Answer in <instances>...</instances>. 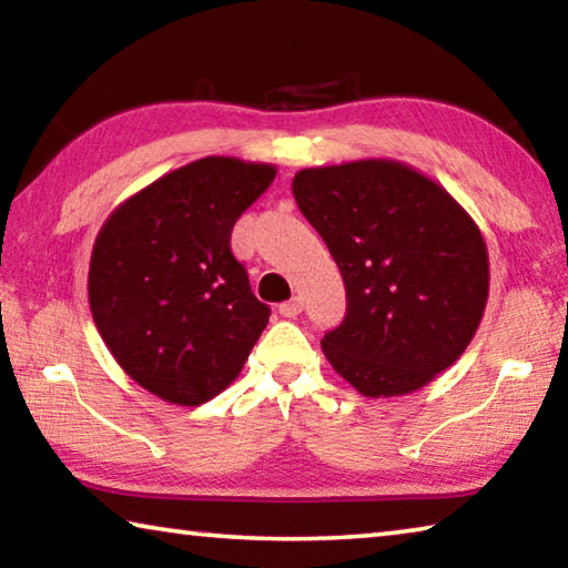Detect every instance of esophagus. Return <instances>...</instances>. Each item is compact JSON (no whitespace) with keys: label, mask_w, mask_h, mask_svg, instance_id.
Instances as JSON below:
<instances>
[{"label":"esophagus","mask_w":568,"mask_h":568,"mask_svg":"<svg viewBox=\"0 0 568 568\" xmlns=\"http://www.w3.org/2000/svg\"><path fill=\"white\" fill-rule=\"evenodd\" d=\"M277 311H281L283 318H295V315H301L303 311V301L301 297H291V301L277 305Z\"/></svg>","instance_id":"obj_1"}]
</instances>
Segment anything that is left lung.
Masks as SVG:
<instances>
[{
  "instance_id": "left-lung-1",
  "label": "left lung",
  "mask_w": 568,
  "mask_h": 568,
  "mask_svg": "<svg viewBox=\"0 0 568 568\" xmlns=\"http://www.w3.org/2000/svg\"><path fill=\"white\" fill-rule=\"evenodd\" d=\"M293 195L345 283V318L321 341L368 398L406 396L450 368L484 315V235L448 192L396 160L307 168Z\"/></svg>"
}]
</instances>
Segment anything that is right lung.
<instances>
[{
	"label": "right lung",
	"instance_id": "1",
	"mask_svg": "<svg viewBox=\"0 0 568 568\" xmlns=\"http://www.w3.org/2000/svg\"><path fill=\"white\" fill-rule=\"evenodd\" d=\"M275 168L203 158L114 210L90 261V307L132 381L175 406H200L243 371L271 307L230 250L235 220Z\"/></svg>",
	"mask_w": 568,
	"mask_h": 568
}]
</instances>
